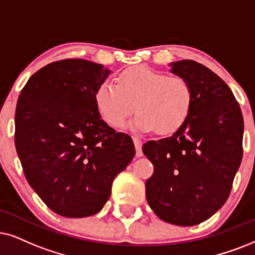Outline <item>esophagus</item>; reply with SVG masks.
<instances>
[{
	"label": "esophagus",
	"instance_id": "34e87169",
	"mask_svg": "<svg viewBox=\"0 0 255 255\" xmlns=\"http://www.w3.org/2000/svg\"><path fill=\"white\" fill-rule=\"evenodd\" d=\"M133 141H134L135 150H136V156L141 157L143 155V153H142V141H141V138H138V137H133Z\"/></svg>",
	"mask_w": 255,
	"mask_h": 255
}]
</instances>
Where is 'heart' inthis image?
<instances>
[{
  "mask_svg": "<svg viewBox=\"0 0 255 255\" xmlns=\"http://www.w3.org/2000/svg\"><path fill=\"white\" fill-rule=\"evenodd\" d=\"M95 105L104 120L120 127L134 111L129 127L135 131L172 134L186 124L193 107V92L182 77H169L148 67L125 70L118 85L104 81L95 92Z\"/></svg>",
  "mask_w": 255,
  "mask_h": 255,
  "instance_id": "obj_1",
  "label": "heart"
}]
</instances>
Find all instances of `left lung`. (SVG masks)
<instances>
[{"instance_id": "left-lung-1", "label": "left lung", "mask_w": 255, "mask_h": 255, "mask_svg": "<svg viewBox=\"0 0 255 255\" xmlns=\"http://www.w3.org/2000/svg\"><path fill=\"white\" fill-rule=\"evenodd\" d=\"M169 67L191 86L193 107L172 136L143 144L154 165L146 198L161 220L194 226L217 213L230 195L243 159L244 119L230 87L204 64L181 60Z\"/></svg>"}]
</instances>
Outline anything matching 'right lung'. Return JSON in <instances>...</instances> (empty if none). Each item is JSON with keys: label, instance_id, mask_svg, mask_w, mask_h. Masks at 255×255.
Instances as JSON below:
<instances>
[{"label": "right lung", "instance_id": "right-lung-1", "mask_svg": "<svg viewBox=\"0 0 255 255\" xmlns=\"http://www.w3.org/2000/svg\"><path fill=\"white\" fill-rule=\"evenodd\" d=\"M112 72L72 59L47 64L25 83L15 112V146L29 185L56 214L100 212L135 147L100 117L95 92Z\"/></svg>", "mask_w": 255, "mask_h": 255}]
</instances>
